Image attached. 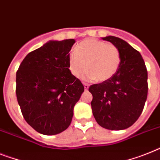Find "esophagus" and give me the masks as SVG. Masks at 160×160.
I'll list each match as a JSON object with an SVG mask.
<instances>
[{"label": "esophagus", "instance_id": "obj_1", "mask_svg": "<svg viewBox=\"0 0 160 160\" xmlns=\"http://www.w3.org/2000/svg\"><path fill=\"white\" fill-rule=\"evenodd\" d=\"M83 86H84V89H85L86 91H87V90H88V88H89V85H88V84H87V83H84V84H83Z\"/></svg>", "mask_w": 160, "mask_h": 160}]
</instances>
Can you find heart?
Returning a JSON list of instances; mask_svg holds the SVG:
<instances>
[{"instance_id":"obj_1","label":"heart","mask_w":160,"mask_h":160,"mask_svg":"<svg viewBox=\"0 0 160 160\" xmlns=\"http://www.w3.org/2000/svg\"><path fill=\"white\" fill-rule=\"evenodd\" d=\"M121 53L116 46L97 39H87L77 46L68 55V68L74 77L87 80L105 82L118 70Z\"/></svg>"}]
</instances>
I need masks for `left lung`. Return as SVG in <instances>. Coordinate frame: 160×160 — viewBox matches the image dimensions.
Returning <instances> with one entry per match:
<instances>
[{"instance_id": "left-lung-1", "label": "left lung", "mask_w": 160, "mask_h": 160, "mask_svg": "<svg viewBox=\"0 0 160 160\" xmlns=\"http://www.w3.org/2000/svg\"><path fill=\"white\" fill-rule=\"evenodd\" d=\"M121 53L118 70L109 80L89 88L92 94V113L100 126L109 130H123L138 119L147 98L146 64L139 51L119 38L107 36Z\"/></svg>"}]
</instances>
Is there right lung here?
I'll use <instances>...</instances> for the list:
<instances>
[{
    "label": "right lung",
    "instance_id": "obj_1",
    "mask_svg": "<svg viewBox=\"0 0 160 160\" xmlns=\"http://www.w3.org/2000/svg\"><path fill=\"white\" fill-rule=\"evenodd\" d=\"M74 39L49 41L26 55L16 72V96L26 122L43 135L68 128L84 92L68 68Z\"/></svg>",
    "mask_w": 160,
    "mask_h": 160
}]
</instances>
